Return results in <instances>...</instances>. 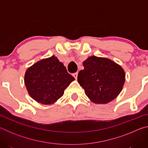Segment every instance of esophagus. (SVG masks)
<instances>
[{
  "label": "esophagus",
  "instance_id": "34e87169",
  "mask_svg": "<svg viewBox=\"0 0 148 148\" xmlns=\"http://www.w3.org/2000/svg\"><path fill=\"white\" fill-rule=\"evenodd\" d=\"M73 76L74 77V78L77 79V72H76V73H74L73 74Z\"/></svg>",
  "mask_w": 148,
  "mask_h": 148
}]
</instances>
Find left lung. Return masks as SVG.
<instances>
[{
  "mask_svg": "<svg viewBox=\"0 0 148 148\" xmlns=\"http://www.w3.org/2000/svg\"><path fill=\"white\" fill-rule=\"evenodd\" d=\"M77 81L92 102L106 104L116 99L125 84L123 69L106 58L91 56L84 61Z\"/></svg>",
  "mask_w": 148,
  "mask_h": 148,
  "instance_id": "1",
  "label": "left lung"
}]
</instances>
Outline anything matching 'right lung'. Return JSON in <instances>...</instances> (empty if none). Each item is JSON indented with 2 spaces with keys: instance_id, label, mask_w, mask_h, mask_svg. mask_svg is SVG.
I'll use <instances>...</instances> for the list:
<instances>
[{
  "instance_id": "right-lung-1",
  "label": "right lung",
  "mask_w": 148,
  "mask_h": 148,
  "mask_svg": "<svg viewBox=\"0 0 148 148\" xmlns=\"http://www.w3.org/2000/svg\"><path fill=\"white\" fill-rule=\"evenodd\" d=\"M74 80V77L55 56L36 62L25 75V84L29 95L43 104L56 102Z\"/></svg>"
}]
</instances>
